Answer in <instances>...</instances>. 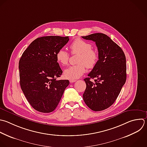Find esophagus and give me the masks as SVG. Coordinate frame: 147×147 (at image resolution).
Segmentation results:
<instances>
[{
	"instance_id": "obj_1",
	"label": "esophagus",
	"mask_w": 147,
	"mask_h": 147,
	"mask_svg": "<svg viewBox=\"0 0 147 147\" xmlns=\"http://www.w3.org/2000/svg\"><path fill=\"white\" fill-rule=\"evenodd\" d=\"M76 81V80H73V79L69 80V82H70V83H74V82H75Z\"/></svg>"
}]
</instances>
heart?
Listing matches in <instances>:
<instances>
[{"instance_id":"heart-1","label":"heart","mask_w":147,"mask_h":147,"mask_svg":"<svg viewBox=\"0 0 147 147\" xmlns=\"http://www.w3.org/2000/svg\"><path fill=\"white\" fill-rule=\"evenodd\" d=\"M71 52L72 55L79 54L77 60L78 65H72L65 69L64 76L68 79H76L81 77L88 68L95 67L98 60V52L92 49V45L90 42L80 38L74 40L70 45ZM57 62L62 65L68 64L69 54L64 49H59L56 55Z\"/></svg>"}]
</instances>
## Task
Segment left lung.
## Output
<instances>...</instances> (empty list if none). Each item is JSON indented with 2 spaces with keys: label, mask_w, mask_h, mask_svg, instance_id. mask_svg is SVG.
<instances>
[{
  "label": "left lung",
  "mask_w": 147,
  "mask_h": 147,
  "mask_svg": "<svg viewBox=\"0 0 147 147\" xmlns=\"http://www.w3.org/2000/svg\"><path fill=\"white\" fill-rule=\"evenodd\" d=\"M83 38L95 42L98 60L88 78L84 79L86 88L83 100L92 110L98 111L111 106L117 98L126 79L125 55L122 49L109 36L94 33ZM94 82L90 79L94 78Z\"/></svg>",
  "instance_id": "1"
}]
</instances>
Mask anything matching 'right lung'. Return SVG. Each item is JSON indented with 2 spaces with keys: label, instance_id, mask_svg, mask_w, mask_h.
I'll list each match as a JSON object with an SVG mask.
<instances>
[{
  "label": "right lung",
  "instance_id": "1",
  "mask_svg": "<svg viewBox=\"0 0 147 147\" xmlns=\"http://www.w3.org/2000/svg\"><path fill=\"white\" fill-rule=\"evenodd\" d=\"M69 37L45 36L34 40L19 61L20 86L30 105L48 113L57 106L68 80H56L63 73L56 58Z\"/></svg>",
  "mask_w": 147,
  "mask_h": 147
}]
</instances>
